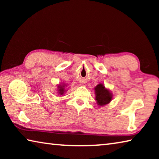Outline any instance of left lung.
I'll return each mask as SVG.
<instances>
[{
    "label": "left lung",
    "mask_w": 159,
    "mask_h": 159,
    "mask_svg": "<svg viewBox=\"0 0 159 159\" xmlns=\"http://www.w3.org/2000/svg\"><path fill=\"white\" fill-rule=\"evenodd\" d=\"M95 93L97 103L99 106H104L109 104L113 98L111 93L105 88L102 83H99L95 88Z\"/></svg>",
    "instance_id": "left-lung-1"
}]
</instances>
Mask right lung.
I'll return each instance as SVG.
<instances>
[{
	"label": "right lung",
	"mask_w": 159,
	"mask_h": 159,
	"mask_svg": "<svg viewBox=\"0 0 159 159\" xmlns=\"http://www.w3.org/2000/svg\"><path fill=\"white\" fill-rule=\"evenodd\" d=\"M65 86H66L65 84L58 85V93L60 94V95H64V93H65Z\"/></svg>",
	"instance_id": "add662e5"
}]
</instances>
